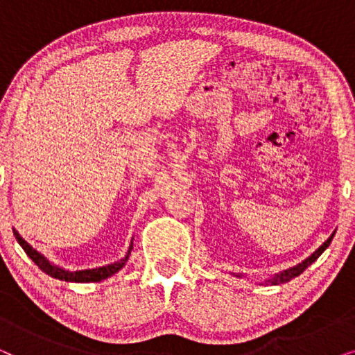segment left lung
Here are the masks:
<instances>
[{"mask_svg":"<svg viewBox=\"0 0 355 355\" xmlns=\"http://www.w3.org/2000/svg\"><path fill=\"white\" fill-rule=\"evenodd\" d=\"M333 237H334V232H333V234H331V236H329V237H328V239H327V241H324V242H323V244H322V245H320V247H318V249H317V250H315V252H313V254H312V255H310V257H307V259H305V260H302V261H300V263H297V265H294V266H291V268H288V270H283V271H279V273H276V275H273V276H271V278H270V279H266V281H268V283H270V284H273V286H276V284H283V283H288V281H291V279H293V278H295V276H299L300 273H302V271H304L305 268H309V266H310V265H312V263H313V261H315V260H317V259H318V257H320V255H322L324 250H327V249H328V245H329V244H331ZM234 276H237V278H241V276H242V275H239V273H237V275H234Z\"/></svg>","mask_w":355,"mask_h":355,"instance_id":"1","label":"left lung"}]
</instances>
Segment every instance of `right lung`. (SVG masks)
Masks as SVG:
<instances>
[{
  "label": "right lung",
  "instance_id": "add662e5",
  "mask_svg": "<svg viewBox=\"0 0 355 355\" xmlns=\"http://www.w3.org/2000/svg\"><path fill=\"white\" fill-rule=\"evenodd\" d=\"M14 236H16V239L21 247L24 249V252L31 257L33 263H35L38 268H40L43 273L50 275L51 278H56V279H61V281H67V283H98V281H103L106 278H110V276H113L114 273H118V271L123 268L125 265V261H128L129 255H130V250H132V241H130V245H129V250L128 254H125L123 259L114 261V263H110V265H105V266H98V268H89V270H77V271H69V270H64L61 268V266H58L55 263H51L50 260H46V257H43L40 252L33 249V247L28 244L27 241H24L21 234L16 230H12Z\"/></svg>",
  "mask_w": 355,
  "mask_h": 355
}]
</instances>
